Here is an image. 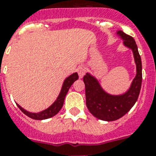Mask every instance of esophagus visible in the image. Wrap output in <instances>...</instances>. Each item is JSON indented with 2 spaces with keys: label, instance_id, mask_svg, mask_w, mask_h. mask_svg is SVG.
Returning <instances> with one entry per match:
<instances>
[{
  "label": "esophagus",
  "instance_id": "esophagus-1",
  "mask_svg": "<svg viewBox=\"0 0 156 156\" xmlns=\"http://www.w3.org/2000/svg\"><path fill=\"white\" fill-rule=\"evenodd\" d=\"M77 70H78L79 78H83V76H84V74H85V73H86V69L84 68L83 66H79V67H78Z\"/></svg>",
  "mask_w": 156,
  "mask_h": 156
}]
</instances>
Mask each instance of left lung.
Masks as SVG:
<instances>
[{
    "instance_id": "left-lung-1",
    "label": "left lung",
    "mask_w": 156,
    "mask_h": 156,
    "mask_svg": "<svg viewBox=\"0 0 156 156\" xmlns=\"http://www.w3.org/2000/svg\"><path fill=\"white\" fill-rule=\"evenodd\" d=\"M116 35L123 40L124 46L132 50L136 65V75L128 90L120 95H112L104 90L94 75L87 73L83 77L88 110L95 117L105 121L118 120L132 108L138 100L143 79L142 61L135 40L122 30H117Z\"/></svg>"
}]
</instances>
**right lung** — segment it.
Here are the masks:
<instances>
[{"label": "right lung", "instance_id": "obj_1", "mask_svg": "<svg viewBox=\"0 0 156 156\" xmlns=\"http://www.w3.org/2000/svg\"><path fill=\"white\" fill-rule=\"evenodd\" d=\"M78 73H73L72 74H70L69 77H67L65 79V81H64L62 87H61V91L59 93L56 100L48 108L44 109L43 111L39 112H30L27 111L26 109L22 108L19 104H17V105H18L19 109L23 112V113L27 115V116H29L30 118L34 119V120H45V119H48L50 117H52V116H54L55 115L58 113L59 111L61 109V108H62L64 104V100H65L66 95L68 93L69 89L70 88L72 84L76 80H78Z\"/></svg>", "mask_w": 156, "mask_h": 156}]
</instances>
